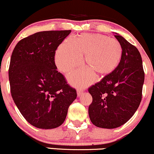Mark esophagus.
Instances as JSON below:
<instances>
[{
    "instance_id": "34e87169",
    "label": "esophagus",
    "mask_w": 154,
    "mask_h": 154,
    "mask_svg": "<svg viewBox=\"0 0 154 154\" xmlns=\"http://www.w3.org/2000/svg\"><path fill=\"white\" fill-rule=\"evenodd\" d=\"M82 92H83V89H77V95H78V96H80Z\"/></svg>"
}]
</instances>
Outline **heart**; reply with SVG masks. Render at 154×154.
Returning a JSON list of instances; mask_svg holds the SVG:
<instances>
[{"label":"heart","instance_id":"obj_1","mask_svg":"<svg viewBox=\"0 0 154 154\" xmlns=\"http://www.w3.org/2000/svg\"><path fill=\"white\" fill-rule=\"evenodd\" d=\"M122 46L117 40L100 34L84 33L76 40L69 38L56 52L55 63L60 72L67 73L79 67L85 55L89 69H80L69 74L68 79L73 85L84 87L94 81V72L104 76L114 70L120 63Z\"/></svg>","mask_w":154,"mask_h":154}]
</instances>
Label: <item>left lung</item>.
<instances>
[{
	"label": "left lung",
	"instance_id": "1",
	"mask_svg": "<svg viewBox=\"0 0 154 154\" xmlns=\"http://www.w3.org/2000/svg\"><path fill=\"white\" fill-rule=\"evenodd\" d=\"M114 37L122 46L117 67L88 91L92 97L89 116L97 127L114 129L132 117L139 106L144 82L141 54L135 46L117 33Z\"/></svg>",
	"mask_w": 154,
	"mask_h": 154
}]
</instances>
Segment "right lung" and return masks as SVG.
<instances>
[{
	"instance_id": "1",
	"label": "right lung",
	"mask_w": 154,
	"mask_h": 154,
	"mask_svg": "<svg viewBox=\"0 0 154 154\" xmlns=\"http://www.w3.org/2000/svg\"><path fill=\"white\" fill-rule=\"evenodd\" d=\"M71 30L42 31L17 42L8 69L11 96L21 114L39 129L63 124L77 97L75 88L58 72L55 51Z\"/></svg>"
}]
</instances>
